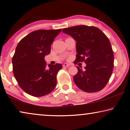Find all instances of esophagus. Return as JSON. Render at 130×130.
I'll return each mask as SVG.
<instances>
[{
	"label": "esophagus",
	"instance_id": "esophagus-1",
	"mask_svg": "<svg viewBox=\"0 0 130 130\" xmlns=\"http://www.w3.org/2000/svg\"><path fill=\"white\" fill-rule=\"evenodd\" d=\"M70 66L69 64H68V63H65L63 64V67H69Z\"/></svg>",
	"mask_w": 130,
	"mask_h": 130
}]
</instances>
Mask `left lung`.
Returning <instances> with one entry per match:
<instances>
[{"label": "left lung", "instance_id": "8db88e82", "mask_svg": "<svg viewBox=\"0 0 130 130\" xmlns=\"http://www.w3.org/2000/svg\"><path fill=\"white\" fill-rule=\"evenodd\" d=\"M76 41L74 62L86 63L85 69L77 67L73 77L76 85L82 91L92 93L104 88L112 73L114 57L111 43L99 28L80 25L62 29Z\"/></svg>", "mask_w": 130, "mask_h": 130}]
</instances>
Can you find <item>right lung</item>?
<instances>
[{
	"label": "right lung",
	"instance_id": "1",
	"mask_svg": "<svg viewBox=\"0 0 130 130\" xmlns=\"http://www.w3.org/2000/svg\"><path fill=\"white\" fill-rule=\"evenodd\" d=\"M61 29L38 30L30 32L18 44L12 57L13 73L22 89L35 97L49 94L56 87V76L62 67L60 63L49 64L45 56Z\"/></svg>",
	"mask_w": 130,
	"mask_h": 130
}]
</instances>
